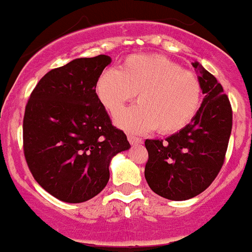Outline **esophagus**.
Masks as SVG:
<instances>
[{
  "label": "esophagus",
  "mask_w": 252,
  "mask_h": 252,
  "mask_svg": "<svg viewBox=\"0 0 252 252\" xmlns=\"http://www.w3.org/2000/svg\"><path fill=\"white\" fill-rule=\"evenodd\" d=\"M127 139H128L132 146H138V144L142 143V139L139 137L133 136V134H127Z\"/></svg>",
  "instance_id": "34e87169"
}]
</instances>
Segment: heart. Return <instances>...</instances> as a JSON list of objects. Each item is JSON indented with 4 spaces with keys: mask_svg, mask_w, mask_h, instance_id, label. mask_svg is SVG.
<instances>
[{
    "mask_svg": "<svg viewBox=\"0 0 252 252\" xmlns=\"http://www.w3.org/2000/svg\"><path fill=\"white\" fill-rule=\"evenodd\" d=\"M95 92L113 116L136 96L139 104L116 119L121 128L144 133L158 128L175 133L191 123L201 104V84L190 71L158 55H131L120 69H105L96 79Z\"/></svg>",
    "mask_w": 252,
    "mask_h": 252,
    "instance_id": "1",
    "label": "heart"
}]
</instances>
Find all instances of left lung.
Here are the masks:
<instances>
[{"label":"left lung","instance_id":"1","mask_svg":"<svg viewBox=\"0 0 252 252\" xmlns=\"http://www.w3.org/2000/svg\"><path fill=\"white\" fill-rule=\"evenodd\" d=\"M198 81L205 94L189 125L163 139H146L148 161L144 176L157 195L185 201L213 183L225 158L233 126V111L223 87L198 62Z\"/></svg>","mask_w":252,"mask_h":252}]
</instances>
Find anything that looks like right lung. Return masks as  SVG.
Returning <instances> with one entry per match:
<instances>
[{"label":"right lung","instance_id":"add662e5","mask_svg":"<svg viewBox=\"0 0 252 252\" xmlns=\"http://www.w3.org/2000/svg\"><path fill=\"white\" fill-rule=\"evenodd\" d=\"M106 55L81 57L47 72L26 106L23 149L36 183L68 203L88 201L108 184L111 158L127 151L95 92Z\"/></svg>","mask_w":252,"mask_h":252}]
</instances>
